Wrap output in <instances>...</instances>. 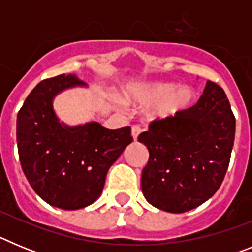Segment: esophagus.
Instances as JSON below:
<instances>
[{
    "mask_svg": "<svg viewBox=\"0 0 252 252\" xmlns=\"http://www.w3.org/2000/svg\"><path fill=\"white\" fill-rule=\"evenodd\" d=\"M141 133V128L139 127V126H132V128H131V135H132L133 140H137V137H139V135Z\"/></svg>",
    "mask_w": 252,
    "mask_h": 252,
    "instance_id": "obj_1",
    "label": "esophagus"
}]
</instances>
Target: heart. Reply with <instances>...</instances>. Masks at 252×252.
Segmentation results:
<instances>
[{
    "label": "heart",
    "instance_id": "1",
    "mask_svg": "<svg viewBox=\"0 0 252 252\" xmlns=\"http://www.w3.org/2000/svg\"><path fill=\"white\" fill-rule=\"evenodd\" d=\"M195 98V92L188 86L177 87L165 82L130 86L124 91L125 103L132 106H153L149 111L153 119L166 120L188 110Z\"/></svg>",
    "mask_w": 252,
    "mask_h": 252
}]
</instances>
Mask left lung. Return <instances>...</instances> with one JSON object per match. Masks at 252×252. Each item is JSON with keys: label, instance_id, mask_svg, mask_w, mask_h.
Listing matches in <instances>:
<instances>
[{"label": "left lung", "instance_id": "left-lung-1", "mask_svg": "<svg viewBox=\"0 0 252 252\" xmlns=\"http://www.w3.org/2000/svg\"><path fill=\"white\" fill-rule=\"evenodd\" d=\"M235 128L226 93L211 81L194 106L151 122L137 139L149 150L141 175L146 201L171 213L187 212L208 201L226 175Z\"/></svg>", "mask_w": 252, "mask_h": 252}]
</instances>
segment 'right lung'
Here are the masks:
<instances>
[{
	"label": "right lung",
	"instance_id": "1",
	"mask_svg": "<svg viewBox=\"0 0 252 252\" xmlns=\"http://www.w3.org/2000/svg\"><path fill=\"white\" fill-rule=\"evenodd\" d=\"M73 74L40 82L17 113L16 140L26 179L40 198L74 211L98 199L108 169L132 142L131 127L104 128L98 122L68 126L53 108L58 93L86 87Z\"/></svg>",
	"mask_w": 252,
	"mask_h": 252
}]
</instances>
